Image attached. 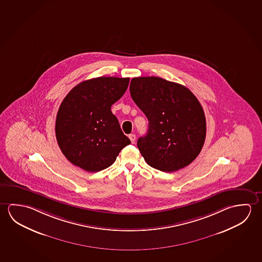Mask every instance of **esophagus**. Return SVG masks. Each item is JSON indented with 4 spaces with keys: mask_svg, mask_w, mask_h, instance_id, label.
<instances>
[{
    "mask_svg": "<svg viewBox=\"0 0 262 262\" xmlns=\"http://www.w3.org/2000/svg\"><path fill=\"white\" fill-rule=\"evenodd\" d=\"M129 138L132 143L135 142V140H136V135H135V134H129Z\"/></svg>",
    "mask_w": 262,
    "mask_h": 262,
    "instance_id": "1",
    "label": "esophagus"
}]
</instances>
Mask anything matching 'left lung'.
I'll return each mask as SVG.
<instances>
[{
  "mask_svg": "<svg viewBox=\"0 0 262 262\" xmlns=\"http://www.w3.org/2000/svg\"><path fill=\"white\" fill-rule=\"evenodd\" d=\"M129 92L149 120L138 148L150 166L172 172L192 163L206 134V117L196 97L183 85L158 77H134Z\"/></svg>",
  "mask_w": 262,
  "mask_h": 262,
  "instance_id": "left-lung-1",
  "label": "left lung"
}]
</instances>
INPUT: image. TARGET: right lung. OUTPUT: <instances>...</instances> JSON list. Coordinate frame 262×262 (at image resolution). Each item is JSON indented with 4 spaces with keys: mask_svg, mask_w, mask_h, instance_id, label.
I'll use <instances>...</instances> for the list:
<instances>
[{
    "mask_svg": "<svg viewBox=\"0 0 262 262\" xmlns=\"http://www.w3.org/2000/svg\"><path fill=\"white\" fill-rule=\"evenodd\" d=\"M129 82V77H96L79 83L63 99L56 115V141L74 165L99 172L130 143L111 111Z\"/></svg>",
    "mask_w": 262,
    "mask_h": 262,
    "instance_id": "add662e5",
    "label": "right lung"
}]
</instances>
